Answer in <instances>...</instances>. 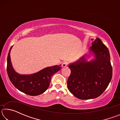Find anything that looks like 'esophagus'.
<instances>
[{
    "label": "esophagus",
    "mask_w": 120,
    "mask_h": 120,
    "mask_svg": "<svg viewBox=\"0 0 120 120\" xmlns=\"http://www.w3.org/2000/svg\"><path fill=\"white\" fill-rule=\"evenodd\" d=\"M68 65V62L67 61H64L62 64V67H66Z\"/></svg>",
    "instance_id": "esophagus-1"
}]
</instances>
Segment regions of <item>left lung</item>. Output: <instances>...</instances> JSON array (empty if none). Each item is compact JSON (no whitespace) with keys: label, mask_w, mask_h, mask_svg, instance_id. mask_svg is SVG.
<instances>
[{"label":"left lung","mask_w":120,"mask_h":120,"mask_svg":"<svg viewBox=\"0 0 120 120\" xmlns=\"http://www.w3.org/2000/svg\"><path fill=\"white\" fill-rule=\"evenodd\" d=\"M88 54L69 64L71 74L67 81L69 90L79 99L98 97L104 92L112 77L108 48L98 38L93 40ZM93 56L88 61L87 58Z\"/></svg>","instance_id":"1"}]
</instances>
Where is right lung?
Instances as JSON below:
<instances>
[{
  "mask_svg": "<svg viewBox=\"0 0 120 120\" xmlns=\"http://www.w3.org/2000/svg\"><path fill=\"white\" fill-rule=\"evenodd\" d=\"M10 49L7 56V71L12 84L19 91L31 96H37L47 90L51 79L55 73L61 69V64L49 67L33 74L21 75L14 70L11 59Z\"/></svg>",
  "mask_w": 120,
  "mask_h": 120,
  "instance_id": "1",
  "label": "right lung"
}]
</instances>
